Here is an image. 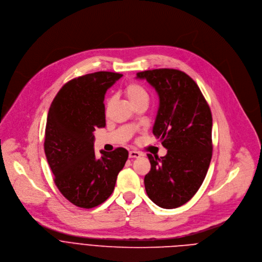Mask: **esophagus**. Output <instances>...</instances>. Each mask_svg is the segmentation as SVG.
<instances>
[{
  "mask_svg": "<svg viewBox=\"0 0 262 262\" xmlns=\"http://www.w3.org/2000/svg\"><path fill=\"white\" fill-rule=\"evenodd\" d=\"M128 156H129V158H140L142 156V153H140L138 151H129Z\"/></svg>",
  "mask_w": 262,
  "mask_h": 262,
  "instance_id": "1",
  "label": "esophagus"
}]
</instances>
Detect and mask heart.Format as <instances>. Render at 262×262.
I'll return each instance as SVG.
<instances>
[{
	"mask_svg": "<svg viewBox=\"0 0 262 262\" xmlns=\"http://www.w3.org/2000/svg\"><path fill=\"white\" fill-rule=\"evenodd\" d=\"M125 95L126 98L128 99L129 103L132 105L136 104L139 101L142 100H147V93L145 92V90L143 87L137 83H130L125 87Z\"/></svg>",
	"mask_w": 262,
	"mask_h": 262,
	"instance_id": "b5f03b06",
	"label": "heart"
}]
</instances>
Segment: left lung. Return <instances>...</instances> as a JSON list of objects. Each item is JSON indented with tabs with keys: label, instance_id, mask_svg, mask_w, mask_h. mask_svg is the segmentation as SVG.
<instances>
[{
	"label": "left lung",
	"instance_id": "1",
	"mask_svg": "<svg viewBox=\"0 0 262 262\" xmlns=\"http://www.w3.org/2000/svg\"><path fill=\"white\" fill-rule=\"evenodd\" d=\"M158 95L153 135L167 149L164 156L148 154L147 195L158 207L186 204L202 186L212 158V114L198 84L184 72L156 69L137 74Z\"/></svg>",
	"mask_w": 262,
	"mask_h": 262
}]
</instances>
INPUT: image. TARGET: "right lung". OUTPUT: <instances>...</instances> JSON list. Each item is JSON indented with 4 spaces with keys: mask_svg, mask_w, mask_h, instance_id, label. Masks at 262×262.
Returning a JSON list of instances; mask_svg holds the SVG:
<instances>
[{
    "mask_svg": "<svg viewBox=\"0 0 262 262\" xmlns=\"http://www.w3.org/2000/svg\"><path fill=\"white\" fill-rule=\"evenodd\" d=\"M122 74L96 72L66 83L48 111L44 150L61 194L77 207L91 209L113 192L128 152L95 153L94 132L106 126L104 99Z\"/></svg>",
    "mask_w": 262,
    "mask_h": 262,
    "instance_id": "add662e5",
    "label": "right lung"
}]
</instances>
